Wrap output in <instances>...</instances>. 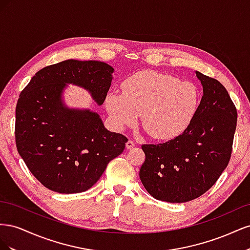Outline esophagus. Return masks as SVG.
Returning a JSON list of instances; mask_svg holds the SVG:
<instances>
[{"label": "esophagus", "mask_w": 250, "mask_h": 250, "mask_svg": "<svg viewBox=\"0 0 250 250\" xmlns=\"http://www.w3.org/2000/svg\"><path fill=\"white\" fill-rule=\"evenodd\" d=\"M134 146H135V144H134V142L132 140H128L127 141V143H126V148L127 149H132Z\"/></svg>", "instance_id": "obj_1"}]
</instances>
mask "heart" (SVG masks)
I'll return each instance as SVG.
<instances>
[{
	"instance_id": "obj_1",
	"label": "heart",
	"mask_w": 250,
	"mask_h": 250,
	"mask_svg": "<svg viewBox=\"0 0 250 250\" xmlns=\"http://www.w3.org/2000/svg\"><path fill=\"white\" fill-rule=\"evenodd\" d=\"M122 94L109 93L105 105L118 128L142 125L156 140L177 138L190 126L198 110L199 90L194 83L169 74L140 72L127 78Z\"/></svg>"
}]
</instances>
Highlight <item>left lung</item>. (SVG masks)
I'll return each instance as SVG.
<instances>
[{"mask_svg": "<svg viewBox=\"0 0 250 250\" xmlns=\"http://www.w3.org/2000/svg\"><path fill=\"white\" fill-rule=\"evenodd\" d=\"M203 87L198 110L185 132L158 145H143L140 178L157 200L183 203L215 185L230 160L237 109L218 80L196 71Z\"/></svg>", "mask_w": 250, "mask_h": 250, "instance_id": "1", "label": "left lung"}]
</instances>
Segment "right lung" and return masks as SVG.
Wrapping results in <instances>:
<instances>
[{"label": "right lung", "instance_id": "right-lung-1", "mask_svg": "<svg viewBox=\"0 0 250 250\" xmlns=\"http://www.w3.org/2000/svg\"><path fill=\"white\" fill-rule=\"evenodd\" d=\"M113 67L69 59L37 72L20 95L16 108V142L28 169L49 190L81 193L92 188L128 141L108 131L89 109L69 108L62 101L66 84L88 90L103 104Z\"/></svg>", "mask_w": 250, "mask_h": 250}]
</instances>
